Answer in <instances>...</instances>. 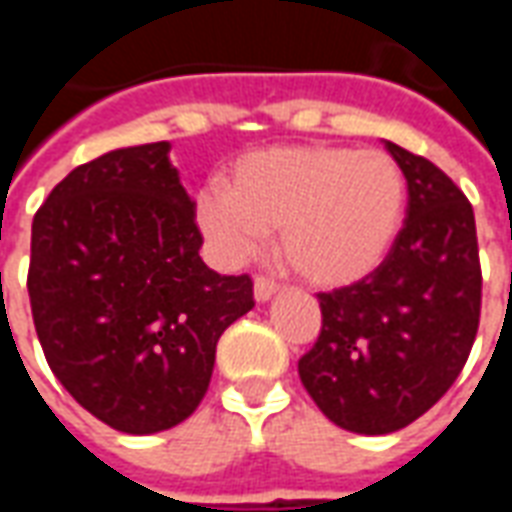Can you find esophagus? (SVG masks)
<instances>
[{
	"label": "esophagus",
	"instance_id": "1",
	"mask_svg": "<svg viewBox=\"0 0 512 512\" xmlns=\"http://www.w3.org/2000/svg\"><path fill=\"white\" fill-rule=\"evenodd\" d=\"M279 290V285L274 282V279H268V277H257L255 279V299L257 301H268L274 293Z\"/></svg>",
	"mask_w": 512,
	"mask_h": 512
}]
</instances>
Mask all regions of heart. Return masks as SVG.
<instances>
[{
    "mask_svg": "<svg viewBox=\"0 0 512 512\" xmlns=\"http://www.w3.org/2000/svg\"><path fill=\"white\" fill-rule=\"evenodd\" d=\"M406 183L381 150L266 147L235 161L224 191L197 194L194 216L224 263L277 230L285 266L315 288H343L384 260L403 222Z\"/></svg>",
    "mask_w": 512,
    "mask_h": 512,
    "instance_id": "1",
    "label": "heart"
}]
</instances>
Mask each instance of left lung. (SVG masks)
Masks as SVG:
<instances>
[{
  "instance_id": "8db88e82",
  "label": "left lung",
  "mask_w": 512,
  "mask_h": 512,
  "mask_svg": "<svg viewBox=\"0 0 512 512\" xmlns=\"http://www.w3.org/2000/svg\"><path fill=\"white\" fill-rule=\"evenodd\" d=\"M408 186L384 263L318 293L321 334L299 376L334 425L384 436L419 419L469 359L483 299L472 202L433 161L386 142Z\"/></svg>"
}]
</instances>
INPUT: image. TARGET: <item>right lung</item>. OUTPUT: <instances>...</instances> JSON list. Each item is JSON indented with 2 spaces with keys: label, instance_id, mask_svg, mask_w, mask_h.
Returning <instances> with one entry per match:
<instances>
[{
  "label": "right lung",
  "instance_id": "right-lung-1",
  "mask_svg": "<svg viewBox=\"0 0 512 512\" xmlns=\"http://www.w3.org/2000/svg\"><path fill=\"white\" fill-rule=\"evenodd\" d=\"M169 142L109 150L51 189L32 222L29 304L51 373L109 428L147 436L194 414L252 279L202 263Z\"/></svg>",
  "mask_w": 512,
  "mask_h": 512
}]
</instances>
